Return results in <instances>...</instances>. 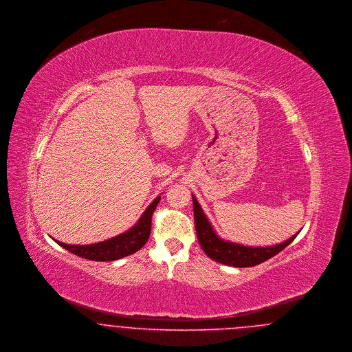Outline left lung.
Here are the masks:
<instances>
[{"instance_id": "obj_1", "label": "left lung", "mask_w": 352, "mask_h": 352, "mask_svg": "<svg viewBox=\"0 0 352 352\" xmlns=\"http://www.w3.org/2000/svg\"><path fill=\"white\" fill-rule=\"evenodd\" d=\"M192 205H194V221H195V230L199 245L202 250L206 252L211 259L219 262L222 265H228L232 267H252L262 262H266L283 248H287L289 243L296 238L299 232L292 235L289 239L283 243L267 246V248H248L243 245L228 242L218 236L214 231L211 223L207 219L206 214L204 212L202 207L198 204L195 195H192Z\"/></svg>"}]
</instances>
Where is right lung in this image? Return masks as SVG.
<instances>
[{
	"label": "right lung",
	"mask_w": 352,
	"mask_h": 352,
	"mask_svg": "<svg viewBox=\"0 0 352 352\" xmlns=\"http://www.w3.org/2000/svg\"><path fill=\"white\" fill-rule=\"evenodd\" d=\"M160 201H161V197H157L144 211L138 222L130 230L104 242L82 246V245H66L56 239L54 241L65 250L89 261L110 262V261L121 259L130 254L137 252L140 248L145 246L151 231V217Z\"/></svg>",
	"instance_id": "add662e5"
}]
</instances>
